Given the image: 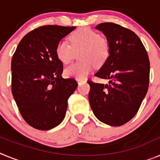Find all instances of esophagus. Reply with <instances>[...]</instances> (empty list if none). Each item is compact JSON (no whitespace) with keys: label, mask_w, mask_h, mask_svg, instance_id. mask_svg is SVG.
<instances>
[{"label":"esophagus","mask_w":160,"mask_h":160,"mask_svg":"<svg viewBox=\"0 0 160 160\" xmlns=\"http://www.w3.org/2000/svg\"><path fill=\"white\" fill-rule=\"evenodd\" d=\"M77 82L78 84H80L82 82H86V79H82V78H77Z\"/></svg>","instance_id":"1"}]
</instances>
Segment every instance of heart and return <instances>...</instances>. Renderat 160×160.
I'll use <instances>...</instances> for the list:
<instances>
[{
    "mask_svg": "<svg viewBox=\"0 0 160 160\" xmlns=\"http://www.w3.org/2000/svg\"><path fill=\"white\" fill-rule=\"evenodd\" d=\"M70 43L60 41L57 44L55 53L58 59L67 65L79 53L81 62L68 66L65 70L66 77L83 78L92 71L94 66H100L108 58L111 46L105 37L99 36L96 31L90 28L77 29L70 36Z\"/></svg>",
    "mask_w": 160,
    "mask_h": 160,
    "instance_id": "b5f03b06",
    "label": "heart"
}]
</instances>
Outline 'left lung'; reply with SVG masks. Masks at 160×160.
<instances>
[{
    "mask_svg": "<svg viewBox=\"0 0 160 160\" xmlns=\"http://www.w3.org/2000/svg\"><path fill=\"white\" fill-rule=\"evenodd\" d=\"M111 46L108 58L94 76L109 84L89 80V101L98 120L113 127L129 122L146 96L150 62L147 50L135 32L117 24L98 25Z\"/></svg>",
    "mask_w": 160,
    "mask_h": 160,
    "instance_id": "8db88e82",
    "label": "left lung"
}]
</instances>
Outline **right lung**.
<instances>
[{"instance_id":"1","label":"right lung","mask_w":160,"mask_h":160,"mask_svg":"<svg viewBox=\"0 0 160 160\" xmlns=\"http://www.w3.org/2000/svg\"><path fill=\"white\" fill-rule=\"evenodd\" d=\"M44 25L30 31L18 44L11 63L12 94L22 118L35 129L47 131L62 122L68 98L78 87L63 78L57 44L75 29Z\"/></svg>"}]
</instances>
